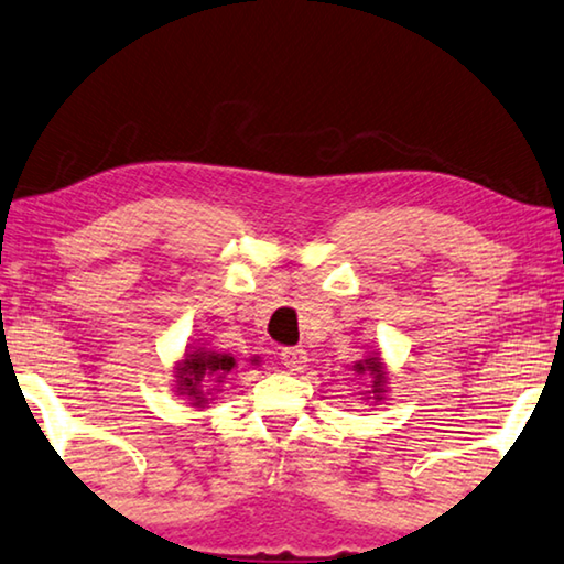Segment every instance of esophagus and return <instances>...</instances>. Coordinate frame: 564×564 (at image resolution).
I'll list each match as a JSON object with an SVG mask.
<instances>
[{"mask_svg": "<svg viewBox=\"0 0 564 564\" xmlns=\"http://www.w3.org/2000/svg\"><path fill=\"white\" fill-rule=\"evenodd\" d=\"M282 365L290 369V372H300V369L307 367V352L300 347H284L280 352Z\"/></svg>", "mask_w": 564, "mask_h": 564, "instance_id": "esophagus-1", "label": "esophagus"}]
</instances>
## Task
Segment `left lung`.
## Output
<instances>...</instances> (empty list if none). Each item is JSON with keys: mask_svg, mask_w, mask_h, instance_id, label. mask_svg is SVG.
Instances as JSON below:
<instances>
[{"mask_svg": "<svg viewBox=\"0 0 564 564\" xmlns=\"http://www.w3.org/2000/svg\"><path fill=\"white\" fill-rule=\"evenodd\" d=\"M355 375H369L372 377V387L369 390H365V400H372V402H382L384 394H387V369H384V362L380 352L367 357V359H359V362L352 365Z\"/></svg>", "mask_w": 564, "mask_h": 564, "instance_id": "obj_1", "label": "left lung"}]
</instances>
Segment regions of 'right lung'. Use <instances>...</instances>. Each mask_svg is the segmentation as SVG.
I'll return each mask as SVG.
<instances>
[{"mask_svg":"<svg viewBox=\"0 0 564 564\" xmlns=\"http://www.w3.org/2000/svg\"><path fill=\"white\" fill-rule=\"evenodd\" d=\"M260 359H252V365ZM237 367L235 357L227 352H212L207 347H187L177 365H174V390L182 394L184 400H189V408L202 410L215 400L219 392L217 387L225 382V377Z\"/></svg>","mask_w":564,"mask_h":564,"instance_id":"right-lung-1","label":"right lung"}]
</instances>
